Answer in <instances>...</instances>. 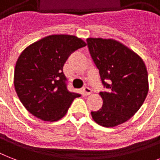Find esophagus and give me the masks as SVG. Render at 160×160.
I'll use <instances>...</instances> for the list:
<instances>
[{"mask_svg": "<svg viewBox=\"0 0 160 160\" xmlns=\"http://www.w3.org/2000/svg\"><path fill=\"white\" fill-rule=\"evenodd\" d=\"M82 91H83V94L85 95H89L91 94V90H90L89 87H84L82 89Z\"/></svg>", "mask_w": 160, "mask_h": 160, "instance_id": "obj_1", "label": "esophagus"}]
</instances>
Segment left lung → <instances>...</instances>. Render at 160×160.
Instances as JSON below:
<instances>
[{
  "label": "left lung",
  "mask_w": 160,
  "mask_h": 160,
  "mask_svg": "<svg viewBox=\"0 0 160 160\" xmlns=\"http://www.w3.org/2000/svg\"><path fill=\"white\" fill-rule=\"evenodd\" d=\"M86 41L106 89L100 93L101 109L91 111L93 119L107 128L123 124L139 110L146 98V66L139 55L119 41L102 38H88Z\"/></svg>",
  "instance_id": "8db88e82"
}]
</instances>
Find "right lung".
<instances>
[{
    "label": "right lung",
    "instance_id": "add662e5",
    "mask_svg": "<svg viewBox=\"0 0 160 160\" xmlns=\"http://www.w3.org/2000/svg\"><path fill=\"white\" fill-rule=\"evenodd\" d=\"M85 46L75 36L52 35L22 51L15 67L14 85L21 102L31 114L45 121H56L80 97L68 90L63 66L70 54Z\"/></svg>",
    "mask_w": 160,
    "mask_h": 160
}]
</instances>
